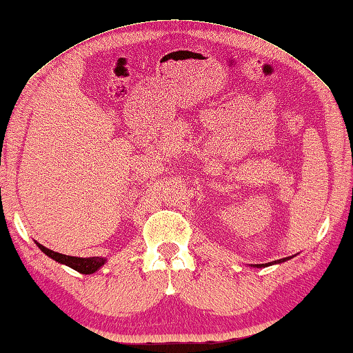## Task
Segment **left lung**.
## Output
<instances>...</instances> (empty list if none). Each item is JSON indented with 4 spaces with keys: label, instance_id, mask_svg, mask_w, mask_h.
I'll return each mask as SVG.
<instances>
[{
    "label": "left lung",
    "instance_id": "1",
    "mask_svg": "<svg viewBox=\"0 0 353 353\" xmlns=\"http://www.w3.org/2000/svg\"><path fill=\"white\" fill-rule=\"evenodd\" d=\"M294 256H289V257H283V259H278V261H273V262H268V264H256V265H251V267H257V268H262V267H268V265H273V264H281V262H286L289 259H292Z\"/></svg>",
    "mask_w": 353,
    "mask_h": 353
}]
</instances>
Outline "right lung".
I'll return each mask as SVG.
<instances>
[{
    "instance_id": "add662e5",
    "label": "right lung",
    "mask_w": 353,
    "mask_h": 353,
    "mask_svg": "<svg viewBox=\"0 0 353 353\" xmlns=\"http://www.w3.org/2000/svg\"><path fill=\"white\" fill-rule=\"evenodd\" d=\"M36 245L41 248L42 253H46L48 257H52L53 261L59 262V264H64L67 267L74 268V270L83 273V275H92L96 273L100 267H103L106 264V257H100V256H94V257H77V256H67V254H61L56 253L53 250H48L43 247V245L37 243Z\"/></svg>"
}]
</instances>
